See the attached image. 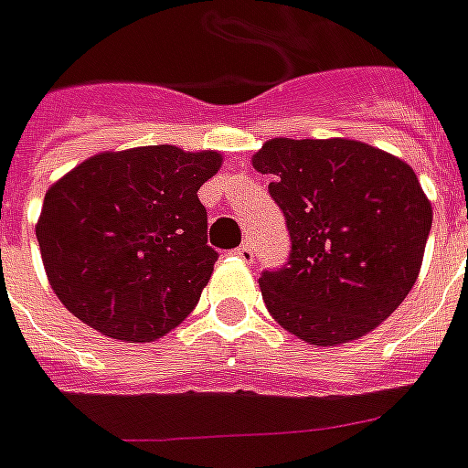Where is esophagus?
Returning a JSON list of instances; mask_svg holds the SVG:
<instances>
[{"label":"esophagus","instance_id":"1","mask_svg":"<svg viewBox=\"0 0 468 468\" xmlns=\"http://www.w3.org/2000/svg\"><path fill=\"white\" fill-rule=\"evenodd\" d=\"M254 251H256L254 241H249V239H247V241H244V244H241V247L234 249V254H237L239 259H241V261H247V263L254 261Z\"/></svg>","mask_w":468,"mask_h":468}]
</instances>
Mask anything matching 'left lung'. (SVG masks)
Wrapping results in <instances>:
<instances>
[{"mask_svg": "<svg viewBox=\"0 0 468 468\" xmlns=\"http://www.w3.org/2000/svg\"><path fill=\"white\" fill-rule=\"evenodd\" d=\"M291 234L259 279L281 328L311 346L363 338L412 291L431 205L407 163L357 140L273 138L251 157Z\"/></svg>", "mask_w": 468, "mask_h": 468, "instance_id": "1", "label": "left lung"}]
</instances>
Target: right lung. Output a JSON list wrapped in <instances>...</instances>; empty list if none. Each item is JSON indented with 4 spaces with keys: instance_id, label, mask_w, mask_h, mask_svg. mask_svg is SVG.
<instances>
[{
    "instance_id": "right-lung-1",
    "label": "right lung",
    "mask_w": 468,
    "mask_h": 468,
    "mask_svg": "<svg viewBox=\"0 0 468 468\" xmlns=\"http://www.w3.org/2000/svg\"><path fill=\"white\" fill-rule=\"evenodd\" d=\"M221 167L214 150L101 153L51 185L37 224L48 283L108 338L150 343L177 328L214 271L197 197Z\"/></svg>"
}]
</instances>
